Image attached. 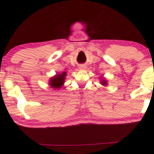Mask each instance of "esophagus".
Here are the masks:
<instances>
[{
    "instance_id": "esophagus-1",
    "label": "esophagus",
    "mask_w": 154,
    "mask_h": 154,
    "mask_svg": "<svg viewBox=\"0 0 154 154\" xmlns=\"http://www.w3.org/2000/svg\"><path fill=\"white\" fill-rule=\"evenodd\" d=\"M80 69H81V70H82H82H83V69H84V66H81V67H80Z\"/></svg>"
}]
</instances>
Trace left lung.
<instances>
[{
  "label": "left lung",
  "instance_id": "1",
  "mask_svg": "<svg viewBox=\"0 0 154 154\" xmlns=\"http://www.w3.org/2000/svg\"><path fill=\"white\" fill-rule=\"evenodd\" d=\"M101 78H103V79H101V82L100 83L103 84V86H106L107 84V81H106V80L104 79L103 77H101Z\"/></svg>",
  "mask_w": 154,
  "mask_h": 154
}]
</instances>
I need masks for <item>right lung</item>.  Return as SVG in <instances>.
I'll list each match as a JSON object with an SVG mask.
<instances>
[{
	"instance_id": "right-lung-1",
	"label": "right lung",
	"mask_w": 154,
	"mask_h": 154,
	"mask_svg": "<svg viewBox=\"0 0 154 154\" xmlns=\"http://www.w3.org/2000/svg\"><path fill=\"white\" fill-rule=\"evenodd\" d=\"M66 72H63L59 74H56L55 76L51 77L49 80V86L53 88H60L63 85L66 79Z\"/></svg>"
}]
</instances>
